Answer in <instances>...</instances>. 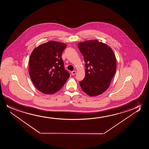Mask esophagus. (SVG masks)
Masks as SVG:
<instances>
[{"mask_svg": "<svg viewBox=\"0 0 149 149\" xmlns=\"http://www.w3.org/2000/svg\"><path fill=\"white\" fill-rule=\"evenodd\" d=\"M72 75H75L76 74V71H73L72 72Z\"/></svg>", "mask_w": 149, "mask_h": 149, "instance_id": "34e87169", "label": "esophagus"}]
</instances>
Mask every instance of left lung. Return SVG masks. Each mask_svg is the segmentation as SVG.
Wrapping results in <instances>:
<instances>
[{
    "mask_svg": "<svg viewBox=\"0 0 149 149\" xmlns=\"http://www.w3.org/2000/svg\"><path fill=\"white\" fill-rule=\"evenodd\" d=\"M86 63V76L79 82L82 90L90 96L106 91L116 73V58L111 48L97 40L86 41L78 45Z\"/></svg>",
    "mask_w": 149,
    "mask_h": 149,
    "instance_id": "left-lung-1",
    "label": "left lung"
}]
</instances>
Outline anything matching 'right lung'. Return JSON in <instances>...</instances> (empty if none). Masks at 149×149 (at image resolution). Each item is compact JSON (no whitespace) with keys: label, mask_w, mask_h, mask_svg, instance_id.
Segmentation results:
<instances>
[{"label":"right lung","mask_w":149,"mask_h":149,"mask_svg":"<svg viewBox=\"0 0 149 149\" xmlns=\"http://www.w3.org/2000/svg\"><path fill=\"white\" fill-rule=\"evenodd\" d=\"M67 45L49 41L33 49L29 61L31 80L39 91L52 94L61 90L69 78L61 58Z\"/></svg>","instance_id":"right-lung-1"}]
</instances>
